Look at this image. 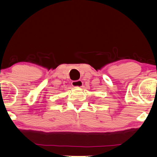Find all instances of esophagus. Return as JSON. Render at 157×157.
Segmentation results:
<instances>
[{
  "label": "esophagus",
  "mask_w": 157,
  "mask_h": 157,
  "mask_svg": "<svg viewBox=\"0 0 157 157\" xmlns=\"http://www.w3.org/2000/svg\"><path fill=\"white\" fill-rule=\"evenodd\" d=\"M71 85L73 87H78V88H80L83 85V82L81 80H75V81H73L71 82Z\"/></svg>",
  "instance_id": "1"
}]
</instances>
